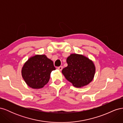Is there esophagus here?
I'll use <instances>...</instances> for the list:
<instances>
[{
	"label": "esophagus",
	"instance_id": "1",
	"mask_svg": "<svg viewBox=\"0 0 123 123\" xmlns=\"http://www.w3.org/2000/svg\"><path fill=\"white\" fill-rule=\"evenodd\" d=\"M57 69H58L59 70L62 71V66H59V67H57Z\"/></svg>",
	"mask_w": 123,
	"mask_h": 123
}]
</instances>
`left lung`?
Returning <instances> with one entry per match:
<instances>
[{"mask_svg": "<svg viewBox=\"0 0 123 123\" xmlns=\"http://www.w3.org/2000/svg\"><path fill=\"white\" fill-rule=\"evenodd\" d=\"M68 66L62 70L66 79L74 87L80 88L93 79L95 68L91 61L83 55L72 54L67 58Z\"/></svg>", "mask_w": 123, "mask_h": 123, "instance_id": "1", "label": "left lung"}]
</instances>
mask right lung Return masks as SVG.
Returning a JSON list of instances; mask_svg holds the SVG:
<instances>
[{
  "label": "right lung",
  "mask_w": 123,
  "mask_h": 123,
  "mask_svg": "<svg viewBox=\"0 0 123 123\" xmlns=\"http://www.w3.org/2000/svg\"><path fill=\"white\" fill-rule=\"evenodd\" d=\"M53 62L45 55H37L28 59L22 69V76L30 87L43 88L50 80L51 72L55 70Z\"/></svg>",
  "instance_id": "1"
}]
</instances>
